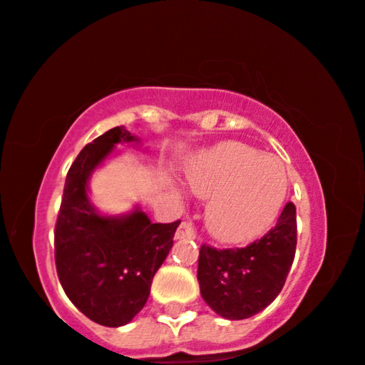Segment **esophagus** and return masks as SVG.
Returning <instances> with one entry per match:
<instances>
[{
	"label": "esophagus",
	"mask_w": 365,
	"mask_h": 365,
	"mask_svg": "<svg viewBox=\"0 0 365 365\" xmlns=\"http://www.w3.org/2000/svg\"><path fill=\"white\" fill-rule=\"evenodd\" d=\"M195 229L190 222H182L175 232V239H195Z\"/></svg>",
	"instance_id": "34e87169"
}]
</instances>
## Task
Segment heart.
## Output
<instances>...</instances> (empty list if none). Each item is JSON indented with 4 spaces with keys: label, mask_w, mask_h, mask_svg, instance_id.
Listing matches in <instances>:
<instances>
[{
    "label": "heart",
    "mask_w": 365,
    "mask_h": 365,
    "mask_svg": "<svg viewBox=\"0 0 365 365\" xmlns=\"http://www.w3.org/2000/svg\"><path fill=\"white\" fill-rule=\"evenodd\" d=\"M188 185L210 198L205 225L217 241H255L273 227L288 195V173L278 158L229 141L200 156L188 172Z\"/></svg>",
    "instance_id": "b5f03b06"
}]
</instances>
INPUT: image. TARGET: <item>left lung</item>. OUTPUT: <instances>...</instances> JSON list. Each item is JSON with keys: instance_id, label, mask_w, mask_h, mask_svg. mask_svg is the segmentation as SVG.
I'll return each instance as SVG.
<instances>
[{"instance_id": "left-lung-1", "label": "left lung", "mask_w": 365, "mask_h": 365, "mask_svg": "<svg viewBox=\"0 0 365 365\" xmlns=\"http://www.w3.org/2000/svg\"><path fill=\"white\" fill-rule=\"evenodd\" d=\"M297 251V207L284 205L278 222L259 241L241 249L200 247L197 279L217 315L244 320L278 297Z\"/></svg>"}]
</instances>
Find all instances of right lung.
Listing matches in <instances>:
<instances>
[{
    "instance_id": "1",
    "label": "right lung",
    "mask_w": 365,
    "mask_h": 365,
    "mask_svg": "<svg viewBox=\"0 0 365 365\" xmlns=\"http://www.w3.org/2000/svg\"><path fill=\"white\" fill-rule=\"evenodd\" d=\"M138 141L118 126L86 145L67 173L55 224L60 284L73 305L104 327L126 325L141 312L180 224H153L140 207L126 215H103L91 204L92 172L119 143Z\"/></svg>"
}]
</instances>
